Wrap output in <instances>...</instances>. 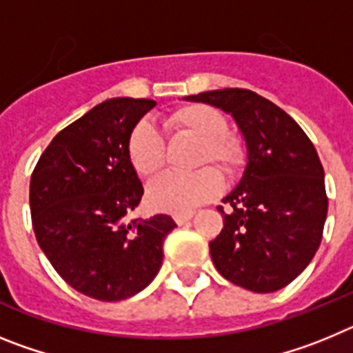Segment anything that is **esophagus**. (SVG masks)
Returning <instances> with one entry per match:
<instances>
[{
	"label": "esophagus",
	"instance_id": "34e87169",
	"mask_svg": "<svg viewBox=\"0 0 353 353\" xmlns=\"http://www.w3.org/2000/svg\"><path fill=\"white\" fill-rule=\"evenodd\" d=\"M192 215H194V212H187V214H174L173 219L176 224H185L187 221L192 219Z\"/></svg>",
	"mask_w": 353,
	"mask_h": 353
}]
</instances>
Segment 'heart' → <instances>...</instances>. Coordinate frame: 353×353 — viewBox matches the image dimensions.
I'll return each mask as SVG.
<instances>
[{"label": "heart", "instance_id": "1", "mask_svg": "<svg viewBox=\"0 0 353 353\" xmlns=\"http://www.w3.org/2000/svg\"><path fill=\"white\" fill-rule=\"evenodd\" d=\"M168 125L199 141V162H212L232 174L244 162V148L239 139L228 136L226 118L207 104H189L176 109L168 118ZM130 166L141 179L154 176L164 164V143L161 134L148 121H139L127 143ZM217 171L205 168L192 174L166 173L150 183L146 201L154 210L187 214L207 203L221 192Z\"/></svg>", "mask_w": 353, "mask_h": 353}]
</instances>
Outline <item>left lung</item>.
Instances as JSON below:
<instances>
[{
  "label": "left lung",
  "instance_id": "left-lung-1",
  "mask_svg": "<svg viewBox=\"0 0 353 353\" xmlns=\"http://www.w3.org/2000/svg\"><path fill=\"white\" fill-rule=\"evenodd\" d=\"M183 101L232 114L245 143V168L223 203L232 210L210 242L215 269L256 293L285 288L313 260L327 217L325 174L313 143L290 114L242 88L212 90Z\"/></svg>",
  "mask_w": 353,
  "mask_h": 353
}]
</instances>
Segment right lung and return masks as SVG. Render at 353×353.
I'll return each instance as SVG.
<instances>
[{"instance_id": "1", "label": "right lung", "mask_w": 353, "mask_h": 353, "mask_svg": "<svg viewBox=\"0 0 353 353\" xmlns=\"http://www.w3.org/2000/svg\"><path fill=\"white\" fill-rule=\"evenodd\" d=\"M155 105L130 97L97 104L56 134L31 174L40 249L72 288L97 301H123L154 281L164 239L176 226L164 214L129 221L143 185L127 143Z\"/></svg>"}]
</instances>
